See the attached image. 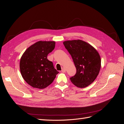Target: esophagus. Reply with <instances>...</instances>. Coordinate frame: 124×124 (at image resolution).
I'll return each instance as SVG.
<instances>
[{
  "label": "esophagus",
  "instance_id": "esophagus-1",
  "mask_svg": "<svg viewBox=\"0 0 124 124\" xmlns=\"http://www.w3.org/2000/svg\"><path fill=\"white\" fill-rule=\"evenodd\" d=\"M66 69L65 68H63H63H62V72H66Z\"/></svg>",
  "mask_w": 124,
  "mask_h": 124
}]
</instances>
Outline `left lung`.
Listing matches in <instances>:
<instances>
[{"mask_svg": "<svg viewBox=\"0 0 124 124\" xmlns=\"http://www.w3.org/2000/svg\"><path fill=\"white\" fill-rule=\"evenodd\" d=\"M65 48L72 58L76 74L70 78L78 87L84 88L92 84L98 76L101 68L98 52L91 44L81 40L66 41Z\"/></svg>", "mask_w": 124, "mask_h": 124, "instance_id": "1", "label": "left lung"}]
</instances>
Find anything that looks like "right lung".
<instances>
[{
	"mask_svg": "<svg viewBox=\"0 0 124 124\" xmlns=\"http://www.w3.org/2000/svg\"><path fill=\"white\" fill-rule=\"evenodd\" d=\"M55 46L54 41H38L29 46L21 58L22 76L33 88L43 89L53 82L59 72L47 58Z\"/></svg>",
	"mask_w": 124,
	"mask_h": 124,
	"instance_id": "1",
	"label": "right lung"
}]
</instances>
